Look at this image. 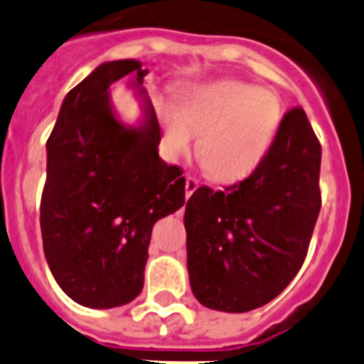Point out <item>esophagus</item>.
<instances>
[{
    "label": "esophagus",
    "mask_w": 364,
    "mask_h": 364,
    "mask_svg": "<svg viewBox=\"0 0 364 364\" xmlns=\"http://www.w3.org/2000/svg\"><path fill=\"white\" fill-rule=\"evenodd\" d=\"M196 188H198V180H196L195 176H188V178H186V196L189 198V196L196 191Z\"/></svg>",
    "instance_id": "esophagus-1"
}]
</instances>
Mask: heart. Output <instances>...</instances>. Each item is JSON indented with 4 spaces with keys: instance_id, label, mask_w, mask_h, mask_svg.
Listing matches in <instances>:
<instances>
[{
    "instance_id": "obj_1",
    "label": "heart",
    "mask_w": 364,
    "mask_h": 364,
    "mask_svg": "<svg viewBox=\"0 0 364 364\" xmlns=\"http://www.w3.org/2000/svg\"><path fill=\"white\" fill-rule=\"evenodd\" d=\"M164 150L176 159L198 134L200 159L218 182H236L250 175L268 154L282 105L272 91L240 80H209L184 87L175 107L162 103Z\"/></svg>"
}]
</instances>
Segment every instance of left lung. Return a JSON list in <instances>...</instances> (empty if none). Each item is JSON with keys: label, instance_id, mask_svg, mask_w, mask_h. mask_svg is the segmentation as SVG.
<instances>
[{"label": "left lung", "instance_id": "obj_1", "mask_svg": "<svg viewBox=\"0 0 364 364\" xmlns=\"http://www.w3.org/2000/svg\"><path fill=\"white\" fill-rule=\"evenodd\" d=\"M321 146L306 112L289 110L261 164L223 191L198 188L186 203L193 295L223 313L272 302L295 279L321 207Z\"/></svg>", "mask_w": 364, "mask_h": 364}]
</instances>
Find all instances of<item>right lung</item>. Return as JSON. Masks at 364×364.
Masks as SVG:
<instances>
[{"label":"right lung","instance_id":"1","mask_svg":"<svg viewBox=\"0 0 364 364\" xmlns=\"http://www.w3.org/2000/svg\"><path fill=\"white\" fill-rule=\"evenodd\" d=\"M139 60L100 64L65 95L46 143L41 232L62 291L89 309L132 302L143 289L155 221L186 202V180L159 157L161 127ZM130 75L136 125L113 109L109 85Z\"/></svg>","mask_w":364,"mask_h":364}]
</instances>
